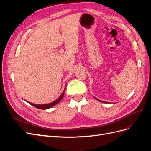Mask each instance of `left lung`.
I'll list each match as a JSON object with an SVG mask.
<instances>
[{"label": "left lung", "instance_id": "8db88e82", "mask_svg": "<svg viewBox=\"0 0 151 151\" xmlns=\"http://www.w3.org/2000/svg\"><path fill=\"white\" fill-rule=\"evenodd\" d=\"M95 99H96L98 101H100V102H102V103H108V102H104V101H101V100H99V99H97V98H95Z\"/></svg>", "mask_w": 151, "mask_h": 151}]
</instances>
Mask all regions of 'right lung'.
Here are the masks:
<instances>
[{"label": "right lung", "mask_w": 151, "mask_h": 151, "mask_svg": "<svg viewBox=\"0 0 151 151\" xmlns=\"http://www.w3.org/2000/svg\"><path fill=\"white\" fill-rule=\"evenodd\" d=\"M65 88H65L64 90H63V93H62V94L60 95V96L57 99H56L55 101H54L52 103H48V104H34V103H32L31 102H29V101H27L29 104H30L31 105H32V106H35V108H38V109H48V108H52L53 106H54L55 105H56L57 104H58L59 102H60L61 100L62 99L63 97V95H64V93H65Z\"/></svg>", "instance_id": "add662e5"}]
</instances>
